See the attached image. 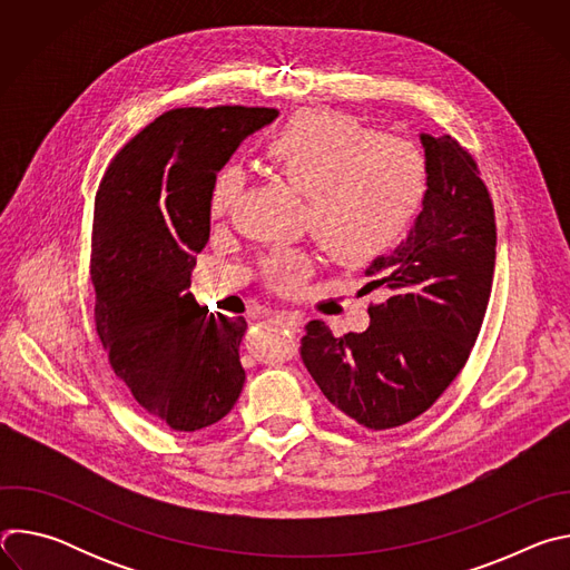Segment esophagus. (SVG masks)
Returning a JSON list of instances; mask_svg holds the SVG:
<instances>
[{
  "instance_id": "obj_1",
  "label": "esophagus",
  "mask_w": 570,
  "mask_h": 570,
  "mask_svg": "<svg viewBox=\"0 0 570 570\" xmlns=\"http://www.w3.org/2000/svg\"><path fill=\"white\" fill-rule=\"evenodd\" d=\"M273 320H277L282 327H286L291 332H299V327L304 324L302 317L297 313H291V311H277V313H273Z\"/></svg>"
}]
</instances>
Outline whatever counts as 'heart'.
Wrapping results in <instances>:
<instances>
[{
  "label": "heart",
  "mask_w": 570,
  "mask_h": 570,
  "mask_svg": "<svg viewBox=\"0 0 570 570\" xmlns=\"http://www.w3.org/2000/svg\"><path fill=\"white\" fill-rule=\"evenodd\" d=\"M268 167L306 196L304 225L336 262L363 264L390 253L417 218L429 189L424 155L409 141L372 137L358 121L336 112H302L266 144ZM243 191L236 167L212 180L209 214L227 216ZM315 257L282 248L259 262L264 284L297 291Z\"/></svg>",
  "instance_id": "obj_1"
}]
</instances>
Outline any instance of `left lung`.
Masks as SVG:
<instances>
[{
    "label": "left lung",
    "mask_w": 570,
    "mask_h": 570,
    "mask_svg": "<svg viewBox=\"0 0 570 570\" xmlns=\"http://www.w3.org/2000/svg\"><path fill=\"white\" fill-rule=\"evenodd\" d=\"M429 189L396 250L370 264L363 334L336 338L311 320L302 361L334 409L372 431L426 413L464 367L487 311L497 264L494 205L475 159L451 135H420Z\"/></svg>",
    "instance_id": "obj_1"
}]
</instances>
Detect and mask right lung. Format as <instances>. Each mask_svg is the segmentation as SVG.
I'll return each mask as SVG.
<instances>
[{"label":"right lung","instance_id":"right-lung-1","mask_svg":"<svg viewBox=\"0 0 570 570\" xmlns=\"http://www.w3.org/2000/svg\"><path fill=\"white\" fill-rule=\"evenodd\" d=\"M277 115L243 106L159 115L115 155L95 198L97 334L137 403L174 431L223 420L246 381V320L203 308L187 288L209 240L214 176Z\"/></svg>","mask_w":570,"mask_h":570}]
</instances>
